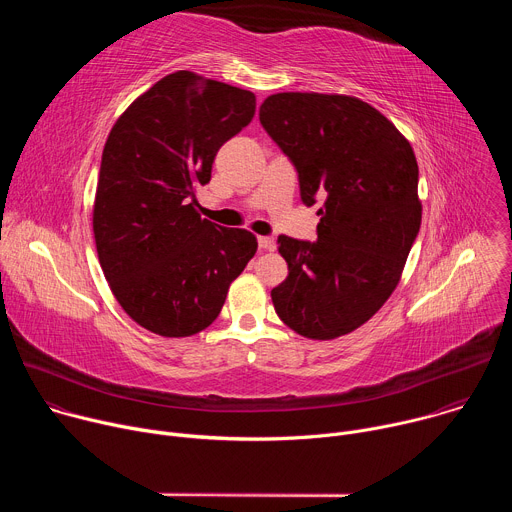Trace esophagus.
I'll list each match as a JSON object with an SVG mask.
<instances>
[{
    "instance_id": "esophagus-1",
    "label": "esophagus",
    "mask_w": 512,
    "mask_h": 512,
    "mask_svg": "<svg viewBox=\"0 0 512 512\" xmlns=\"http://www.w3.org/2000/svg\"><path fill=\"white\" fill-rule=\"evenodd\" d=\"M257 243H259V249H263V251H273L275 249V241L271 237H259Z\"/></svg>"
}]
</instances>
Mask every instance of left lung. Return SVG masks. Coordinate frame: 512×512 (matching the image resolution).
<instances>
[{
  "label": "left lung",
  "mask_w": 512,
  "mask_h": 512,
  "mask_svg": "<svg viewBox=\"0 0 512 512\" xmlns=\"http://www.w3.org/2000/svg\"><path fill=\"white\" fill-rule=\"evenodd\" d=\"M259 121L298 170L318 241L281 235L287 277L271 289L285 326L332 340L369 322L395 291L421 227L411 143L375 107L348 95L277 93Z\"/></svg>",
  "instance_id": "left-lung-1"
}]
</instances>
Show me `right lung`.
<instances>
[{"mask_svg":"<svg viewBox=\"0 0 512 512\" xmlns=\"http://www.w3.org/2000/svg\"><path fill=\"white\" fill-rule=\"evenodd\" d=\"M253 115L251 91L178 70L115 121L93 233L113 296L145 330L182 338L208 328L255 255L253 233L200 218L194 198L216 152Z\"/></svg>","mask_w":512,"mask_h":512,"instance_id":"add662e5","label":"right lung"}]
</instances>
